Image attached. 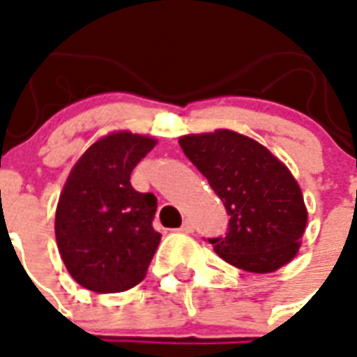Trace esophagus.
Segmentation results:
<instances>
[{
    "instance_id": "1",
    "label": "esophagus",
    "mask_w": 357,
    "mask_h": 357,
    "mask_svg": "<svg viewBox=\"0 0 357 357\" xmlns=\"http://www.w3.org/2000/svg\"><path fill=\"white\" fill-rule=\"evenodd\" d=\"M178 231L183 232V234H191V232H192V223H191V221H189V219H185V221H183V225L179 227Z\"/></svg>"
}]
</instances>
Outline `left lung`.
<instances>
[{
    "label": "left lung",
    "instance_id": "1",
    "mask_svg": "<svg viewBox=\"0 0 357 357\" xmlns=\"http://www.w3.org/2000/svg\"><path fill=\"white\" fill-rule=\"evenodd\" d=\"M179 145L225 206L229 231L208 238L221 259L248 273H274L297 255L305 199L286 165L238 132L181 136Z\"/></svg>",
    "mask_w": 357,
    "mask_h": 357
}]
</instances>
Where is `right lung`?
Returning a JSON list of instances; mask_svg holds the SVG:
<instances>
[{"label":"right lung","instance_id":"right-lung-1","mask_svg":"<svg viewBox=\"0 0 357 357\" xmlns=\"http://www.w3.org/2000/svg\"><path fill=\"white\" fill-rule=\"evenodd\" d=\"M157 142L113 132L81 155L56 206L58 252L77 284L96 293L138 286L157 252V199L138 192L130 174Z\"/></svg>","mask_w":357,"mask_h":357}]
</instances>
